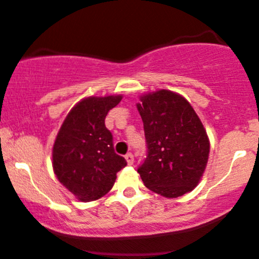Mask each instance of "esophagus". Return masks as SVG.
<instances>
[{
  "instance_id": "esophagus-1",
  "label": "esophagus",
  "mask_w": 259,
  "mask_h": 259,
  "mask_svg": "<svg viewBox=\"0 0 259 259\" xmlns=\"http://www.w3.org/2000/svg\"><path fill=\"white\" fill-rule=\"evenodd\" d=\"M125 159H126L127 164H129V165H132L133 163H134V155H133L132 153H127V154L125 155Z\"/></svg>"
}]
</instances>
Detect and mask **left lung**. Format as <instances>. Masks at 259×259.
<instances>
[{
    "label": "left lung",
    "mask_w": 259,
    "mask_h": 259,
    "mask_svg": "<svg viewBox=\"0 0 259 259\" xmlns=\"http://www.w3.org/2000/svg\"><path fill=\"white\" fill-rule=\"evenodd\" d=\"M148 155L138 173L145 187L167 199L190 192L204 176L210 153L207 133L190 102L169 90L140 96Z\"/></svg>",
    "instance_id": "left-lung-1"
}]
</instances>
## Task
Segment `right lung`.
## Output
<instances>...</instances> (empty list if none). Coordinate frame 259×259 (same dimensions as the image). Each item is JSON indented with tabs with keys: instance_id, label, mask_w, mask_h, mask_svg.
I'll use <instances>...</instances> for the list:
<instances>
[{
	"instance_id": "right-lung-1",
	"label": "right lung",
	"mask_w": 259,
	"mask_h": 259,
	"mask_svg": "<svg viewBox=\"0 0 259 259\" xmlns=\"http://www.w3.org/2000/svg\"><path fill=\"white\" fill-rule=\"evenodd\" d=\"M121 99V95L84 97L72 107L55 138L53 170L79 201L105 196L116 173L126 165V160L115 153L112 135L105 126L107 112Z\"/></svg>"
}]
</instances>
